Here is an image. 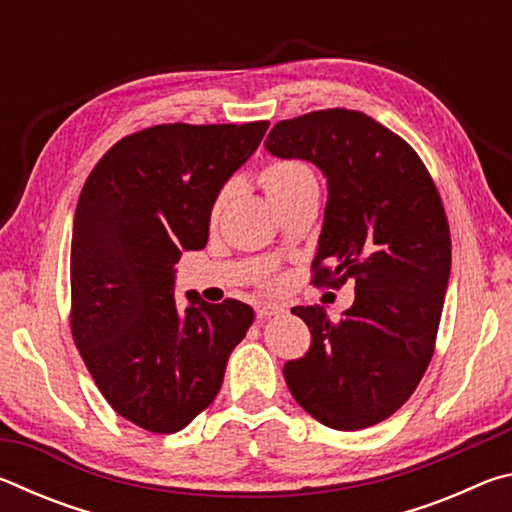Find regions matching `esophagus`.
I'll list each match as a JSON object with an SVG mask.
<instances>
[{
    "label": "esophagus",
    "mask_w": 512,
    "mask_h": 512,
    "mask_svg": "<svg viewBox=\"0 0 512 512\" xmlns=\"http://www.w3.org/2000/svg\"><path fill=\"white\" fill-rule=\"evenodd\" d=\"M255 311H257V318L264 320V318H271V316L282 314L284 307L282 305H275V302H259Z\"/></svg>",
    "instance_id": "obj_1"
}]
</instances>
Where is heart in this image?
Here are the masks:
<instances>
[{"label":"heart","mask_w":512,"mask_h":512,"mask_svg":"<svg viewBox=\"0 0 512 512\" xmlns=\"http://www.w3.org/2000/svg\"><path fill=\"white\" fill-rule=\"evenodd\" d=\"M309 183H316L314 180V173L307 167V164H302L298 160H275V162H268L266 167L259 173V185L264 187V192L268 194L271 201H277L280 196H287L291 192H296L298 187L302 185H309ZM225 192L219 194L216 198L214 205H212V219L221 214L223 205H225Z\"/></svg>","instance_id":"obj_1"}]
</instances>
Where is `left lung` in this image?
Listing matches in <instances>:
<instances>
[{
	"label": "left lung",
	"instance_id": "8db88e82",
	"mask_svg": "<svg viewBox=\"0 0 512 512\" xmlns=\"http://www.w3.org/2000/svg\"><path fill=\"white\" fill-rule=\"evenodd\" d=\"M264 146L327 178L316 287L354 280L339 323L318 305L291 309L307 323L311 348L284 363V379L325 427H372L409 400L433 357L452 268L438 189L400 135L357 110L277 121Z\"/></svg>",
	"mask_w": 512,
	"mask_h": 512
}]
</instances>
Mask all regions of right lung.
<instances>
[{
	"instance_id": "right-lung-1",
	"label": "right lung",
	"mask_w": 512,
	"mask_h": 512,
	"mask_svg": "<svg viewBox=\"0 0 512 512\" xmlns=\"http://www.w3.org/2000/svg\"><path fill=\"white\" fill-rule=\"evenodd\" d=\"M268 121L162 124L119 140L85 180L74 214L72 336L121 418L185 429L219 393L225 363L253 325L239 300L173 298L176 264L201 250L216 196L257 151Z\"/></svg>"
}]
</instances>
